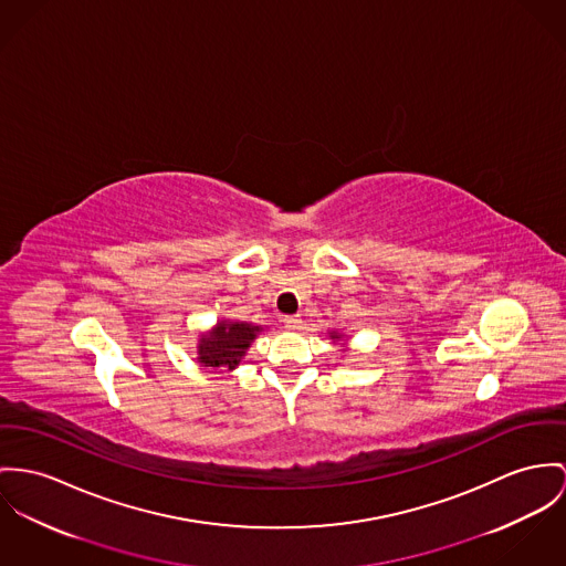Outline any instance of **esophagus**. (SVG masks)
Returning <instances> with one entry per match:
<instances>
[{
	"label": "esophagus",
	"mask_w": 566,
	"mask_h": 566,
	"mask_svg": "<svg viewBox=\"0 0 566 566\" xmlns=\"http://www.w3.org/2000/svg\"><path fill=\"white\" fill-rule=\"evenodd\" d=\"M284 325L289 329H300L302 327V318L300 316H284Z\"/></svg>",
	"instance_id": "1"
}]
</instances>
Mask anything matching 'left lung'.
<instances>
[{"label": "left lung", "instance_id": "8db88e82", "mask_svg": "<svg viewBox=\"0 0 566 566\" xmlns=\"http://www.w3.org/2000/svg\"><path fill=\"white\" fill-rule=\"evenodd\" d=\"M329 338H332V340H340V338H343V336H340V334H338V332H332V334H329Z\"/></svg>", "mask_w": 566, "mask_h": 566}]
</instances>
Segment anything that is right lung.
I'll return each instance as SVG.
<instances>
[{
	"instance_id": "obj_1",
	"label": "right lung",
	"mask_w": 566,
	"mask_h": 566,
	"mask_svg": "<svg viewBox=\"0 0 566 566\" xmlns=\"http://www.w3.org/2000/svg\"><path fill=\"white\" fill-rule=\"evenodd\" d=\"M261 332L262 325L223 318L209 334H202L198 343V361L207 368L234 370Z\"/></svg>"
}]
</instances>
